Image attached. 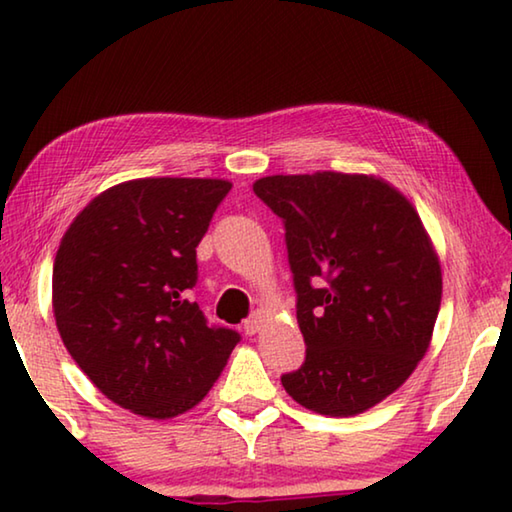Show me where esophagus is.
I'll list each match as a JSON object with an SVG mask.
<instances>
[{"instance_id":"1","label":"esophagus","mask_w":512,"mask_h":512,"mask_svg":"<svg viewBox=\"0 0 512 512\" xmlns=\"http://www.w3.org/2000/svg\"><path fill=\"white\" fill-rule=\"evenodd\" d=\"M264 320H266V314L262 309H257V311H253V316H250L246 323H244V329H246V334H257L259 329L264 327Z\"/></svg>"}]
</instances>
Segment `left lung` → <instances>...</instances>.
Masks as SVG:
<instances>
[{
  "instance_id": "left-lung-1",
  "label": "left lung",
  "mask_w": 512,
  "mask_h": 512,
  "mask_svg": "<svg viewBox=\"0 0 512 512\" xmlns=\"http://www.w3.org/2000/svg\"><path fill=\"white\" fill-rule=\"evenodd\" d=\"M253 189L284 219L307 345L284 391L329 418L372 409L427 354L443 298V268L418 210L372 173H277Z\"/></svg>"
}]
</instances>
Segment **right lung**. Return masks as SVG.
Here are the masks:
<instances>
[{
    "label": "right lung",
    "instance_id": "right-lung-1",
    "mask_svg": "<svg viewBox=\"0 0 512 512\" xmlns=\"http://www.w3.org/2000/svg\"><path fill=\"white\" fill-rule=\"evenodd\" d=\"M223 178H135L76 214L54 259L60 339L99 391L149 420L185 413L210 393L239 341L189 300L196 246Z\"/></svg>",
    "mask_w": 512,
    "mask_h": 512
}]
</instances>
